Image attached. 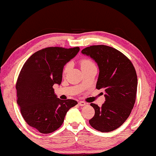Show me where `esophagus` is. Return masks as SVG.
I'll return each instance as SVG.
<instances>
[{
    "mask_svg": "<svg viewBox=\"0 0 156 156\" xmlns=\"http://www.w3.org/2000/svg\"><path fill=\"white\" fill-rule=\"evenodd\" d=\"M87 104V103H85L84 101H79L78 102V105L80 106H84V105H86Z\"/></svg>",
    "mask_w": 156,
    "mask_h": 156,
    "instance_id": "obj_1",
    "label": "esophagus"
}]
</instances>
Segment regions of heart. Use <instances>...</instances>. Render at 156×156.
<instances>
[{
	"mask_svg": "<svg viewBox=\"0 0 156 156\" xmlns=\"http://www.w3.org/2000/svg\"><path fill=\"white\" fill-rule=\"evenodd\" d=\"M80 66H81V68H86L87 66H89L90 65H93V62L89 59H86V58H84V59H82L80 62ZM69 69V65H66L65 68L63 69V74H66L67 72H68Z\"/></svg>",
	"mask_w": 156,
	"mask_h": 156,
	"instance_id": "heart-1",
	"label": "heart"
}]
</instances>
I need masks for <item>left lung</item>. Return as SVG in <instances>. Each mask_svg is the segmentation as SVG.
Masks as SVG:
<instances>
[{
  "mask_svg": "<svg viewBox=\"0 0 156 156\" xmlns=\"http://www.w3.org/2000/svg\"><path fill=\"white\" fill-rule=\"evenodd\" d=\"M99 66L96 88H104L105 101L101 108L90 103L94 115L89 120L93 129L108 133L120 127L129 118L136 100L137 76L126 56L106 45H93L82 49Z\"/></svg>",
  "mask_w": 156,
  "mask_h": 156,
  "instance_id": "left-lung-1",
  "label": "left lung"
}]
</instances>
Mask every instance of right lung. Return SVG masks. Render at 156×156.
Segmentation results:
<instances>
[{
  "instance_id": "add662e5",
  "label": "right lung",
  "mask_w": 156,
  "mask_h": 156,
  "mask_svg": "<svg viewBox=\"0 0 156 156\" xmlns=\"http://www.w3.org/2000/svg\"><path fill=\"white\" fill-rule=\"evenodd\" d=\"M80 48L47 47L29 57L16 82L17 103L26 123L41 133H51L62 126L66 113L78 104L75 100H62L53 86L60 84L64 66Z\"/></svg>"
}]
</instances>
